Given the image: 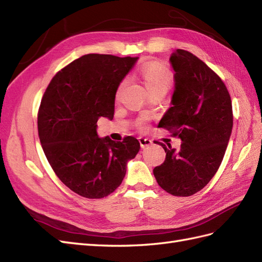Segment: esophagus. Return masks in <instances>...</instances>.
<instances>
[{
    "label": "esophagus",
    "mask_w": 262,
    "mask_h": 262,
    "mask_svg": "<svg viewBox=\"0 0 262 262\" xmlns=\"http://www.w3.org/2000/svg\"><path fill=\"white\" fill-rule=\"evenodd\" d=\"M138 140H139V144H140V147H142V148H145V147L151 145V143H152L150 139L144 138V137H139Z\"/></svg>",
    "instance_id": "34e87169"
}]
</instances>
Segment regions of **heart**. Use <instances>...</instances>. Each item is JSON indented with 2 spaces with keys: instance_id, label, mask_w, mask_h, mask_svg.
<instances>
[{
  "instance_id": "1",
  "label": "heart",
  "mask_w": 262,
  "mask_h": 262,
  "mask_svg": "<svg viewBox=\"0 0 262 262\" xmlns=\"http://www.w3.org/2000/svg\"><path fill=\"white\" fill-rule=\"evenodd\" d=\"M140 76H142L146 89L149 93L156 91H164L167 93L173 82L171 72L159 62H149L145 64L140 69ZM123 86L124 83L119 85L117 94H119Z\"/></svg>"
}]
</instances>
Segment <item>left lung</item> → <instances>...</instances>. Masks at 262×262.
Masks as SVG:
<instances>
[{
    "label": "left lung",
    "mask_w": 262,
    "mask_h": 262,
    "mask_svg": "<svg viewBox=\"0 0 262 262\" xmlns=\"http://www.w3.org/2000/svg\"><path fill=\"white\" fill-rule=\"evenodd\" d=\"M169 62L175 89L158 127L183 144L178 150L162 144L166 158L154 168V176L167 192L187 197L203 189L223 162L232 130V106L223 80L197 56L176 50Z\"/></svg>",
    "instance_id": "left-lung-1"
}]
</instances>
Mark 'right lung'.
I'll return each mask as SVG.
<instances>
[{"label": "right lung", "mask_w": 262, "mask_h": 262, "mask_svg": "<svg viewBox=\"0 0 262 262\" xmlns=\"http://www.w3.org/2000/svg\"><path fill=\"white\" fill-rule=\"evenodd\" d=\"M137 59L83 55L59 71L44 93L37 116L39 140L56 176L79 196H108L140 148L135 137L115 142L97 135V120L113 118L118 86Z\"/></svg>", "instance_id": "1"}]
</instances>
